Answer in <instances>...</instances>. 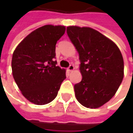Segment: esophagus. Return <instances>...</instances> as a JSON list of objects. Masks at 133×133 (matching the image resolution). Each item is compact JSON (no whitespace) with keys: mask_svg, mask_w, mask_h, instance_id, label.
<instances>
[{"mask_svg":"<svg viewBox=\"0 0 133 133\" xmlns=\"http://www.w3.org/2000/svg\"><path fill=\"white\" fill-rule=\"evenodd\" d=\"M74 69H75V68H74V66H73L72 65H70L68 68V70L69 72H71V71H72Z\"/></svg>","mask_w":133,"mask_h":133,"instance_id":"obj_1","label":"esophagus"}]
</instances>
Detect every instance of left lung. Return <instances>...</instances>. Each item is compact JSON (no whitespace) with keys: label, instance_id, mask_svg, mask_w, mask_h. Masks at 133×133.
Instances as JSON below:
<instances>
[{"label":"left lung","instance_id":"left-lung-1","mask_svg":"<svg viewBox=\"0 0 133 133\" xmlns=\"http://www.w3.org/2000/svg\"><path fill=\"white\" fill-rule=\"evenodd\" d=\"M67 33L79 53L83 78L74 85L82 105L98 108L117 92L124 76V62L114 42L91 28L68 26Z\"/></svg>","mask_w":133,"mask_h":133}]
</instances>
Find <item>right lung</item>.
Listing matches in <instances>:
<instances>
[{"label":"right lung","mask_w":133,"mask_h":133,"mask_svg":"<svg viewBox=\"0 0 133 133\" xmlns=\"http://www.w3.org/2000/svg\"><path fill=\"white\" fill-rule=\"evenodd\" d=\"M65 31L62 25L42 26L27 35L13 52V78L23 95L35 105L54 100L66 78L65 70L55 61V45Z\"/></svg>","instance_id":"obj_1"}]
</instances>
